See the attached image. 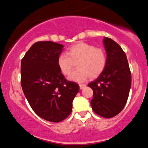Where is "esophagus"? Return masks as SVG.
<instances>
[{"instance_id": "1", "label": "esophagus", "mask_w": 148, "mask_h": 148, "mask_svg": "<svg viewBox=\"0 0 148 148\" xmlns=\"http://www.w3.org/2000/svg\"><path fill=\"white\" fill-rule=\"evenodd\" d=\"M86 85H85V84H80L79 85V87H80V89H81V90H83V89H84V88H86Z\"/></svg>"}]
</instances>
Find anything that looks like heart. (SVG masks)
I'll return each instance as SVG.
<instances>
[{
  "mask_svg": "<svg viewBox=\"0 0 148 148\" xmlns=\"http://www.w3.org/2000/svg\"><path fill=\"white\" fill-rule=\"evenodd\" d=\"M107 62L104 51L95 48L86 42H78L68 49L66 53H61L57 64L64 75H69L76 64L77 69L71 73L69 79L81 83L90 78L99 76L104 70Z\"/></svg>",
  "mask_w": 148,
  "mask_h": 148,
  "instance_id": "1",
  "label": "heart"
}]
</instances>
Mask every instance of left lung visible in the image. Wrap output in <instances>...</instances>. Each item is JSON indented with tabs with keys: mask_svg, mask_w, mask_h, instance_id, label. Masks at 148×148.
<instances>
[{
	"mask_svg": "<svg viewBox=\"0 0 148 148\" xmlns=\"http://www.w3.org/2000/svg\"><path fill=\"white\" fill-rule=\"evenodd\" d=\"M106 52V67L96 80L88 85L93 90L90 103L95 113L111 118L122 111L132 86V76L126 54L111 38L103 40Z\"/></svg>",
	"mask_w": 148,
	"mask_h": 148,
	"instance_id": "obj_1",
	"label": "left lung"
}]
</instances>
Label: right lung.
<instances>
[{
    "instance_id": "add662e5",
    "label": "right lung",
    "mask_w": 148,
    "mask_h": 148,
    "mask_svg": "<svg viewBox=\"0 0 148 148\" xmlns=\"http://www.w3.org/2000/svg\"><path fill=\"white\" fill-rule=\"evenodd\" d=\"M64 46L53 42L32 45L21 63V84L35 113L44 120L59 123L72 111L79 86L64 78L57 64Z\"/></svg>"
}]
</instances>
